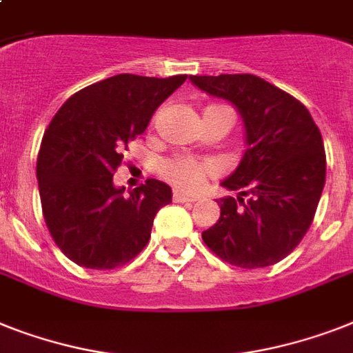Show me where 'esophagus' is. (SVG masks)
<instances>
[{
    "instance_id": "obj_1",
    "label": "esophagus",
    "mask_w": 353,
    "mask_h": 353,
    "mask_svg": "<svg viewBox=\"0 0 353 353\" xmlns=\"http://www.w3.org/2000/svg\"><path fill=\"white\" fill-rule=\"evenodd\" d=\"M174 201L176 203H194L196 201V197L188 196V194H185V192H181V190H176L174 192Z\"/></svg>"
}]
</instances>
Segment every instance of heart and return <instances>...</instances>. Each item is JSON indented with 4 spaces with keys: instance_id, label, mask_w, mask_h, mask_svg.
Segmentation results:
<instances>
[{
    "instance_id": "1",
    "label": "heart",
    "mask_w": 353,
    "mask_h": 353,
    "mask_svg": "<svg viewBox=\"0 0 353 353\" xmlns=\"http://www.w3.org/2000/svg\"><path fill=\"white\" fill-rule=\"evenodd\" d=\"M159 174L183 190H196L206 177L214 174V165L190 156H174L159 165Z\"/></svg>"
}]
</instances>
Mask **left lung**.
I'll list each match as a JSON object with an SVG mask.
<instances>
[{
  "instance_id": "obj_1",
  "label": "left lung",
  "mask_w": 353,
  "mask_h": 353,
  "mask_svg": "<svg viewBox=\"0 0 353 353\" xmlns=\"http://www.w3.org/2000/svg\"><path fill=\"white\" fill-rule=\"evenodd\" d=\"M190 81L237 108L248 145L239 167L221 183L241 192L237 199L217 201L221 216L203 232V241L234 266L276 265L299 245L316 216L326 176L319 128L303 103L254 74Z\"/></svg>"
}]
</instances>
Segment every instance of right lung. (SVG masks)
<instances>
[{"label": "right lung", "instance_id": "add662e5", "mask_svg": "<svg viewBox=\"0 0 353 353\" xmlns=\"http://www.w3.org/2000/svg\"><path fill=\"white\" fill-rule=\"evenodd\" d=\"M186 76L117 74L68 97L48 125L37 154L43 217L76 265L112 270L139 254L154 217L172 203L167 183L147 179L130 196L114 186L128 143Z\"/></svg>", "mask_w": 353, "mask_h": 353}]
</instances>
